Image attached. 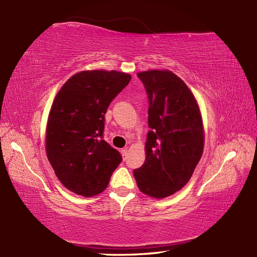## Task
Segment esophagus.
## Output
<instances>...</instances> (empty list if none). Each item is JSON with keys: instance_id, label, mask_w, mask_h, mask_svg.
Wrapping results in <instances>:
<instances>
[{"instance_id": "1", "label": "esophagus", "mask_w": 257, "mask_h": 257, "mask_svg": "<svg viewBox=\"0 0 257 257\" xmlns=\"http://www.w3.org/2000/svg\"><path fill=\"white\" fill-rule=\"evenodd\" d=\"M121 155H122V157H123V159H125V158H127V156H128V149H127V148L122 149V150H121Z\"/></svg>"}]
</instances>
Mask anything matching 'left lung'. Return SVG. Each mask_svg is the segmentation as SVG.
I'll return each mask as SVG.
<instances>
[{
    "instance_id": "left-lung-1",
    "label": "left lung",
    "mask_w": 257,
    "mask_h": 257,
    "mask_svg": "<svg viewBox=\"0 0 257 257\" xmlns=\"http://www.w3.org/2000/svg\"><path fill=\"white\" fill-rule=\"evenodd\" d=\"M148 96L146 161L134 176L141 192L156 199L188 183L204 147L200 109L188 86L170 70L137 74Z\"/></svg>"
}]
</instances>
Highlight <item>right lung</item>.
I'll return each instance as SVG.
<instances>
[{
  "label": "right lung",
  "mask_w": 257,
  "mask_h": 257,
  "mask_svg": "<svg viewBox=\"0 0 257 257\" xmlns=\"http://www.w3.org/2000/svg\"><path fill=\"white\" fill-rule=\"evenodd\" d=\"M132 76L86 70L58 91L48 116L46 154L65 188L83 196L101 193L122 160L103 140L105 113Z\"/></svg>",
  "instance_id": "1"
}]
</instances>
